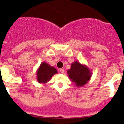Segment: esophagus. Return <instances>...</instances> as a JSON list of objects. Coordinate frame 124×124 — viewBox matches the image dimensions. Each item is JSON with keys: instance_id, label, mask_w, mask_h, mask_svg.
<instances>
[{"instance_id": "34e87169", "label": "esophagus", "mask_w": 124, "mask_h": 124, "mask_svg": "<svg viewBox=\"0 0 124 124\" xmlns=\"http://www.w3.org/2000/svg\"><path fill=\"white\" fill-rule=\"evenodd\" d=\"M59 71H60V72H61V73H62V74H63V73H64V70L63 69H62V68H61V69L59 70Z\"/></svg>"}]
</instances>
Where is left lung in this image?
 Segmentation results:
<instances>
[{"label": "left lung", "instance_id": "1", "mask_svg": "<svg viewBox=\"0 0 124 124\" xmlns=\"http://www.w3.org/2000/svg\"><path fill=\"white\" fill-rule=\"evenodd\" d=\"M68 76L77 87H82L89 82L92 72L86 65L75 61L67 71Z\"/></svg>", "mask_w": 124, "mask_h": 124}]
</instances>
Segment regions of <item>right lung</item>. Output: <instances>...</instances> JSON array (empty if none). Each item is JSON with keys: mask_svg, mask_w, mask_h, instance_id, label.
I'll list each match as a JSON object with an SVG mask.
<instances>
[{"mask_svg": "<svg viewBox=\"0 0 124 124\" xmlns=\"http://www.w3.org/2000/svg\"><path fill=\"white\" fill-rule=\"evenodd\" d=\"M57 73V71L54 67L43 62L41 63L37 71V81L38 83L44 84L48 82L55 74Z\"/></svg>", "mask_w": 124, "mask_h": 124, "instance_id": "right-lung-1", "label": "right lung"}]
</instances>
